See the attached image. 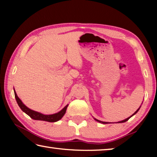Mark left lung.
Segmentation results:
<instances>
[{
	"label": "left lung",
	"instance_id": "obj_1",
	"mask_svg": "<svg viewBox=\"0 0 157 157\" xmlns=\"http://www.w3.org/2000/svg\"><path fill=\"white\" fill-rule=\"evenodd\" d=\"M140 109V108H139ZM139 109H138L136 111H135V112H134V114H133V115L132 116H134V114H136L137 112H138V111H139ZM132 116H130V117H129V118H126L125 119V120H124V121H121V122H119V123H124V122H126V121H128L129 120V119L130 118H131V117ZM95 121H97L98 122H99V123H103V124H107V123H107V122H102V121H98V120H97V119H95Z\"/></svg>",
	"mask_w": 157,
	"mask_h": 157
}]
</instances>
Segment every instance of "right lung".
<instances>
[{
	"label": "right lung",
	"mask_w": 157,
	"mask_h": 157,
	"mask_svg": "<svg viewBox=\"0 0 157 157\" xmlns=\"http://www.w3.org/2000/svg\"><path fill=\"white\" fill-rule=\"evenodd\" d=\"M14 91L16 100H17L18 105L19 106V107L21 109V110H22L23 112H25L26 114H28L31 118L34 119V120L44 121H47V122H57L58 121H59L60 119L63 116V115H64L66 113V109H67V107L68 105H66L63 109H62L59 112H58L57 113L52 114V115H44V114L36 112V111H34L26 107V106L23 104L22 102H21V100L19 99V98L17 96V93H16L15 90H14Z\"/></svg>",
	"instance_id": "obj_1"
}]
</instances>
